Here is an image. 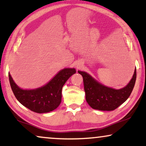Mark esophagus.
I'll return each instance as SVG.
<instances>
[{
    "instance_id": "esophagus-1",
    "label": "esophagus",
    "mask_w": 146,
    "mask_h": 146,
    "mask_svg": "<svg viewBox=\"0 0 146 146\" xmlns=\"http://www.w3.org/2000/svg\"><path fill=\"white\" fill-rule=\"evenodd\" d=\"M82 63H77L76 64V66L77 68H80L82 66Z\"/></svg>"
}]
</instances>
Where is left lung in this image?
I'll return each mask as SVG.
<instances>
[{
    "label": "left lung",
    "instance_id": "1",
    "mask_svg": "<svg viewBox=\"0 0 146 146\" xmlns=\"http://www.w3.org/2000/svg\"><path fill=\"white\" fill-rule=\"evenodd\" d=\"M82 76L86 100L93 109L102 111L114 110L126 101L134 87L136 80V69L132 78L126 86L115 90L104 86L85 72L78 71Z\"/></svg>",
    "mask_w": 146,
    "mask_h": 146
}]
</instances>
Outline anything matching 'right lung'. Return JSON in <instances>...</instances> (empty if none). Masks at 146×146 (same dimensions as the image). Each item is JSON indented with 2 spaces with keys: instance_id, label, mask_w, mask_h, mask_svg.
I'll return each instance as SVG.
<instances>
[{
  "instance_id": "1",
  "label": "right lung",
  "mask_w": 146,
  "mask_h": 146,
  "mask_svg": "<svg viewBox=\"0 0 146 146\" xmlns=\"http://www.w3.org/2000/svg\"><path fill=\"white\" fill-rule=\"evenodd\" d=\"M74 68L62 70L46 84L34 90H23L16 84L9 73L10 84L16 98L21 104L35 112L53 111L61 103L62 90L70 77L76 73Z\"/></svg>"
}]
</instances>
